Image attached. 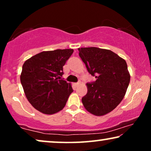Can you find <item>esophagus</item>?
Segmentation results:
<instances>
[{
    "mask_svg": "<svg viewBox=\"0 0 151 151\" xmlns=\"http://www.w3.org/2000/svg\"><path fill=\"white\" fill-rule=\"evenodd\" d=\"M80 84V82H77V83H75V85L76 86H78Z\"/></svg>",
    "mask_w": 151,
    "mask_h": 151,
    "instance_id": "34e87169",
    "label": "esophagus"
}]
</instances>
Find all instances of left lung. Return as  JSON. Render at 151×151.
<instances>
[{
    "instance_id": "obj_1",
    "label": "left lung",
    "mask_w": 151,
    "mask_h": 151,
    "mask_svg": "<svg viewBox=\"0 0 151 151\" xmlns=\"http://www.w3.org/2000/svg\"><path fill=\"white\" fill-rule=\"evenodd\" d=\"M88 73L97 78L87 83V93L82 98L86 110L96 116L110 113L123 100L131 76L125 60L109 49L78 48Z\"/></svg>"
}]
</instances>
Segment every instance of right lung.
<instances>
[{"label":"right lung","instance_id":"add662e5","mask_svg":"<svg viewBox=\"0 0 151 151\" xmlns=\"http://www.w3.org/2000/svg\"><path fill=\"white\" fill-rule=\"evenodd\" d=\"M73 52L71 49L42 51L24 62L20 82L26 98L36 110L51 115L65 107L73 88L61 77L63 66Z\"/></svg>","mask_w":151,"mask_h":151}]
</instances>
